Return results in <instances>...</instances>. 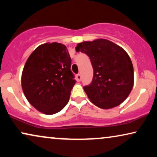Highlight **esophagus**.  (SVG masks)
<instances>
[{
	"label": "esophagus",
	"instance_id": "1",
	"mask_svg": "<svg viewBox=\"0 0 157 157\" xmlns=\"http://www.w3.org/2000/svg\"><path fill=\"white\" fill-rule=\"evenodd\" d=\"M76 81H81V76L80 74H77L76 76Z\"/></svg>",
	"mask_w": 157,
	"mask_h": 157
}]
</instances>
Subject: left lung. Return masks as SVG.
<instances>
[{
	"mask_svg": "<svg viewBox=\"0 0 157 157\" xmlns=\"http://www.w3.org/2000/svg\"><path fill=\"white\" fill-rule=\"evenodd\" d=\"M76 51L86 53L93 66V80L83 87L90 101L104 109L121 104L134 86V68L128 53L101 38L78 44Z\"/></svg>",
	"mask_w": 157,
	"mask_h": 157,
	"instance_id": "left-lung-1",
	"label": "left lung"
}]
</instances>
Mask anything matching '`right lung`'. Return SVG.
<instances>
[{
    "label": "right lung",
    "mask_w": 157,
    "mask_h": 157,
    "mask_svg": "<svg viewBox=\"0 0 157 157\" xmlns=\"http://www.w3.org/2000/svg\"><path fill=\"white\" fill-rule=\"evenodd\" d=\"M71 59L65 45L46 43L38 46L25 62L21 76L23 91L29 102L45 114H54L69 101L76 83Z\"/></svg>",
    "instance_id": "1"
}]
</instances>
